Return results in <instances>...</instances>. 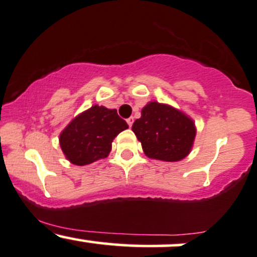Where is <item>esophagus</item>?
<instances>
[{"label": "esophagus", "instance_id": "obj_1", "mask_svg": "<svg viewBox=\"0 0 257 257\" xmlns=\"http://www.w3.org/2000/svg\"><path fill=\"white\" fill-rule=\"evenodd\" d=\"M126 121H127V123H128V126L130 127H131L132 126V123H134V116H130L127 120H126Z\"/></svg>", "mask_w": 257, "mask_h": 257}]
</instances>
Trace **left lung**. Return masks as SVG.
<instances>
[{
    "mask_svg": "<svg viewBox=\"0 0 257 257\" xmlns=\"http://www.w3.org/2000/svg\"><path fill=\"white\" fill-rule=\"evenodd\" d=\"M148 158L174 162L191 150L196 128L190 117L173 107L150 102L132 125Z\"/></svg>",
    "mask_w": 257,
    "mask_h": 257,
    "instance_id": "left-lung-1",
    "label": "left lung"
}]
</instances>
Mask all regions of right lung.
<instances>
[{
  "label": "right lung",
  "instance_id": "1",
  "mask_svg": "<svg viewBox=\"0 0 257 257\" xmlns=\"http://www.w3.org/2000/svg\"><path fill=\"white\" fill-rule=\"evenodd\" d=\"M127 127L116 109L92 105L63 130L60 135V147L73 165H89L107 158L111 142Z\"/></svg>",
  "mask_w": 257,
  "mask_h": 257
}]
</instances>
